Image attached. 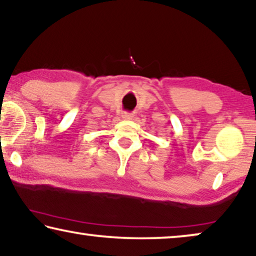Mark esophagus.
Here are the masks:
<instances>
[{
	"label": "esophagus",
	"instance_id": "esophagus-1",
	"mask_svg": "<svg viewBox=\"0 0 256 256\" xmlns=\"http://www.w3.org/2000/svg\"><path fill=\"white\" fill-rule=\"evenodd\" d=\"M122 117H123V120H131V118L133 117V114L124 112V114H122Z\"/></svg>",
	"mask_w": 256,
	"mask_h": 256
}]
</instances>
